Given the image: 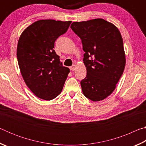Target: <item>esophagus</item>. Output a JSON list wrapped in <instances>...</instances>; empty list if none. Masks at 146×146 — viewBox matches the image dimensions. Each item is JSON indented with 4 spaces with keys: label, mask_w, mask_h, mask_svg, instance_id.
Here are the masks:
<instances>
[{
    "label": "esophagus",
    "mask_w": 146,
    "mask_h": 146,
    "mask_svg": "<svg viewBox=\"0 0 146 146\" xmlns=\"http://www.w3.org/2000/svg\"><path fill=\"white\" fill-rule=\"evenodd\" d=\"M76 66L75 65V64H73V65L72 66H71V67H70V70H71V71H74V70H75Z\"/></svg>",
    "instance_id": "1"
}]
</instances>
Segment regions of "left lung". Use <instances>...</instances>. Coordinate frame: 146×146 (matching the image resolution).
I'll return each instance as SVG.
<instances>
[{
    "label": "left lung",
    "instance_id": "8db88e82",
    "mask_svg": "<svg viewBox=\"0 0 146 146\" xmlns=\"http://www.w3.org/2000/svg\"><path fill=\"white\" fill-rule=\"evenodd\" d=\"M71 28L82 40L86 77L80 82L83 94L94 102L115 90L123 72L125 56L123 40L114 24L102 19L74 22Z\"/></svg>",
    "mask_w": 146,
    "mask_h": 146
}]
</instances>
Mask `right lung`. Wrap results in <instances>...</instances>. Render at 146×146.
<instances>
[{"mask_svg":"<svg viewBox=\"0 0 146 146\" xmlns=\"http://www.w3.org/2000/svg\"><path fill=\"white\" fill-rule=\"evenodd\" d=\"M71 21L40 20L22 33L17 56L24 82L36 97L54 99L61 93L70 73L54 50L55 42L67 31Z\"/></svg>","mask_w":146,"mask_h":146,"instance_id":"1","label":"right lung"}]
</instances>
